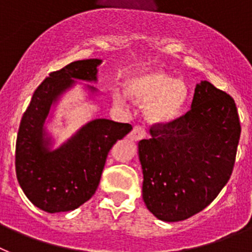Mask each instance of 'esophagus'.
I'll use <instances>...</instances> for the list:
<instances>
[{"label": "esophagus", "instance_id": "1", "mask_svg": "<svg viewBox=\"0 0 252 252\" xmlns=\"http://www.w3.org/2000/svg\"><path fill=\"white\" fill-rule=\"evenodd\" d=\"M146 130L144 126H135V127L132 128V131L130 132V135H128V137H130L131 140H133V141H139V140L144 139V137L146 136Z\"/></svg>", "mask_w": 252, "mask_h": 252}]
</instances>
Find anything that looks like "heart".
<instances>
[{"label":"heart","mask_w":252,"mask_h":252,"mask_svg":"<svg viewBox=\"0 0 252 252\" xmlns=\"http://www.w3.org/2000/svg\"><path fill=\"white\" fill-rule=\"evenodd\" d=\"M126 90L135 101L149 103L146 116L153 124H169L177 120L188 101L186 83L160 70L132 75L126 81ZM112 97L120 106H125L128 101L126 92L120 88L112 91Z\"/></svg>","instance_id":"b5f03b06"}]
</instances>
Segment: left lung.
I'll list each match as a JSON object with an SVG mask.
<instances>
[{
  "instance_id": "8db88e82",
  "label": "left lung",
  "mask_w": 252,
  "mask_h": 252,
  "mask_svg": "<svg viewBox=\"0 0 252 252\" xmlns=\"http://www.w3.org/2000/svg\"><path fill=\"white\" fill-rule=\"evenodd\" d=\"M150 133L139 142L142 199L161 221H184L212 203L232 174L241 135L236 103L202 81L190 110Z\"/></svg>"
}]
</instances>
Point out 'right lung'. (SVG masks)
I'll return each instance as SVG.
<instances>
[{"mask_svg":"<svg viewBox=\"0 0 252 252\" xmlns=\"http://www.w3.org/2000/svg\"><path fill=\"white\" fill-rule=\"evenodd\" d=\"M99 59L77 60L53 72L32 94L22 116L15 166L19 184L31 203L48 213L68 212L92 198L107 155L131 130L130 124L106 119L88 122L57 150H50L44 124L51 104L75 83L97 81ZM94 92L95 88L90 86Z\"/></svg>","mask_w":252,"mask_h":252,"instance_id":"1","label":"right lung"}]
</instances>
